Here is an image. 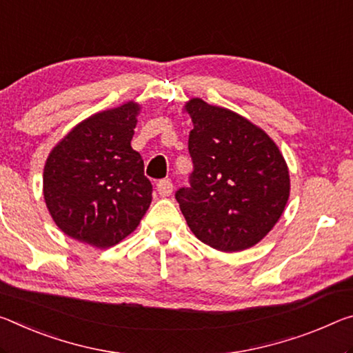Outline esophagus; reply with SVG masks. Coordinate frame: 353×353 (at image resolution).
Masks as SVG:
<instances>
[{"mask_svg": "<svg viewBox=\"0 0 353 353\" xmlns=\"http://www.w3.org/2000/svg\"><path fill=\"white\" fill-rule=\"evenodd\" d=\"M172 182L170 181V179H163V181H160L159 183H157V192H159L160 196H170V194L172 193Z\"/></svg>", "mask_w": 353, "mask_h": 353, "instance_id": "esophagus-1", "label": "esophagus"}]
</instances>
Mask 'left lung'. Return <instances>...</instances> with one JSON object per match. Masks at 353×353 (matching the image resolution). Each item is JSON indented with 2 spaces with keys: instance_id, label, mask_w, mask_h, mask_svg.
I'll use <instances>...</instances> for the list:
<instances>
[{
  "instance_id": "left-lung-1",
  "label": "left lung",
  "mask_w": 353,
  "mask_h": 353,
  "mask_svg": "<svg viewBox=\"0 0 353 353\" xmlns=\"http://www.w3.org/2000/svg\"><path fill=\"white\" fill-rule=\"evenodd\" d=\"M190 188L176 192L188 228L223 253L259 243L281 218L290 193L288 163L275 141L247 117L192 99Z\"/></svg>"
}]
</instances>
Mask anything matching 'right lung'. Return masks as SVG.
<instances>
[{
	"mask_svg": "<svg viewBox=\"0 0 353 353\" xmlns=\"http://www.w3.org/2000/svg\"><path fill=\"white\" fill-rule=\"evenodd\" d=\"M137 102L100 111L77 124L43 166V199L61 231L110 248L138 228L152 201L141 155L130 141Z\"/></svg>",
	"mask_w": 353,
	"mask_h": 353,
	"instance_id": "right-lung-1",
	"label": "right lung"
}]
</instances>
